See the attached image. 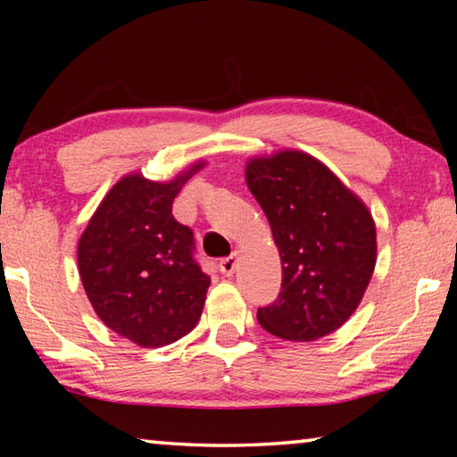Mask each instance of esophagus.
<instances>
[{
  "instance_id": "34e87169",
  "label": "esophagus",
  "mask_w": 457,
  "mask_h": 457,
  "mask_svg": "<svg viewBox=\"0 0 457 457\" xmlns=\"http://www.w3.org/2000/svg\"><path fill=\"white\" fill-rule=\"evenodd\" d=\"M236 268H237V256H236V253H231L229 258H223L220 262V272L223 276H231V274L236 272Z\"/></svg>"
}]
</instances>
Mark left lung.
I'll use <instances>...</instances> for the list:
<instances>
[{
  "label": "left lung",
  "instance_id": "left-lung-1",
  "mask_svg": "<svg viewBox=\"0 0 457 457\" xmlns=\"http://www.w3.org/2000/svg\"><path fill=\"white\" fill-rule=\"evenodd\" d=\"M245 183L282 262V290L258 308V322L296 343L330 335L357 311L377 264L369 207L322 161L296 149L252 157Z\"/></svg>",
  "mask_w": 457,
  "mask_h": 457
}]
</instances>
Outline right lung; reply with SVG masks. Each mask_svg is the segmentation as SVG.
<instances>
[{
  "mask_svg": "<svg viewBox=\"0 0 457 457\" xmlns=\"http://www.w3.org/2000/svg\"><path fill=\"white\" fill-rule=\"evenodd\" d=\"M205 167L171 181L129 173L112 185L79 239V272L100 320L143 349L171 345L197 327L210 276L193 260V231L173 199Z\"/></svg>",
  "mask_w": 457,
  "mask_h": 457,
  "instance_id": "1",
  "label": "right lung"
}]
</instances>
